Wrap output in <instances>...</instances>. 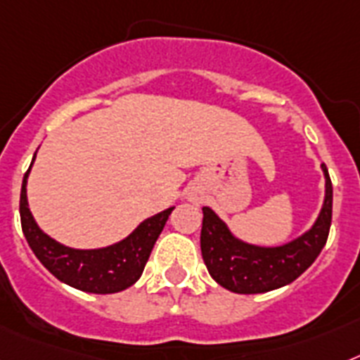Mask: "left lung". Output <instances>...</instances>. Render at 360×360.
Wrapping results in <instances>:
<instances>
[{
    "instance_id": "1",
    "label": "left lung",
    "mask_w": 360,
    "mask_h": 360,
    "mask_svg": "<svg viewBox=\"0 0 360 360\" xmlns=\"http://www.w3.org/2000/svg\"><path fill=\"white\" fill-rule=\"evenodd\" d=\"M322 172L326 195L316 221L302 236L283 245L259 247L241 241L212 208L203 207L201 255L210 276L221 288L240 295L273 291L295 282L315 262L328 241L333 208V186L326 165Z\"/></svg>"
}]
</instances>
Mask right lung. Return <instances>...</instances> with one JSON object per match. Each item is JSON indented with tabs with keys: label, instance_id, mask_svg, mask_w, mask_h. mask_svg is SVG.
Listing matches in <instances>:
<instances>
[{
	"label": "right lung",
	"instance_id": "1",
	"mask_svg": "<svg viewBox=\"0 0 360 360\" xmlns=\"http://www.w3.org/2000/svg\"><path fill=\"white\" fill-rule=\"evenodd\" d=\"M36 157V153H34ZM32 157V162H34ZM31 162V166H32ZM27 170L20 194V217L25 240L36 258L51 274L71 288L96 295H110L128 289L144 271L157 238L174 207L144 219L129 236L102 249H71L41 231L27 203Z\"/></svg>",
	"mask_w": 360,
	"mask_h": 360
}]
</instances>
